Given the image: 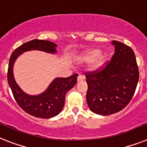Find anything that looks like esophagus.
<instances>
[{
    "instance_id": "obj_1",
    "label": "esophagus",
    "mask_w": 147,
    "mask_h": 147,
    "mask_svg": "<svg viewBox=\"0 0 147 147\" xmlns=\"http://www.w3.org/2000/svg\"><path fill=\"white\" fill-rule=\"evenodd\" d=\"M84 79H85L84 76H82V74H80L78 76V77H77V81H78V82H80V81H82Z\"/></svg>"
}]
</instances>
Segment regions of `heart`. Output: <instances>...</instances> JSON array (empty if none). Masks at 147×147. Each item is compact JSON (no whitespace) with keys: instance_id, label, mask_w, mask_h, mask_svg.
I'll return each instance as SVG.
<instances>
[{"instance_id":"1","label":"heart","mask_w":147,"mask_h":147,"mask_svg":"<svg viewBox=\"0 0 147 147\" xmlns=\"http://www.w3.org/2000/svg\"><path fill=\"white\" fill-rule=\"evenodd\" d=\"M99 53H100V51L98 49H94L86 51L84 54L82 55V59L86 61H89L94 59L90 66V69L92 71L98 70L104 63V57L102 55H99Z\"/></svg>"}]
</instances>
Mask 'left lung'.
Masks as SVG:
<instances>
[{"label":"left lung","mask_w":147,"mask_h":147,"mask_svg":"<svg viewBox=\"0 0 147 147\" xmlns=\"http://www.w3.org/2000/svg\"><path fill=\"white\" fill-rule=\"evenodd\" d=\"M115 53L104 67L86 72V101L94 113L113 114L124 109L132 99L139 80L136 57L131 47L113 40Z\"/></svg>","instance_id":"1"}]
</instances>
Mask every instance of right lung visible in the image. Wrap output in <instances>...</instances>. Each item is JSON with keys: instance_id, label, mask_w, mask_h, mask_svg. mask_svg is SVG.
I'll use <instances>...</instances> for the list:
<instances>
[{"instance_id": "1", "label": "right lung", "mask_w": 147, "mask_h": 147, "mask_svg": "<svg viewBox=\"0 0 147 147\" xmlns=\"http://www.w3.org/2000/svg\"><path fill=\"white\" fill-rule=\"evenodd\" d=\"M57 45L48 40H33L24 43L13 51L9 61L7 81L13 97L19 106L28 114L35 117L49 119L57 116L65 105V94L77 82V74L63 78L55 79L44 92L38 95H30L25 93L16 84L13 77V67L17 57L25 52L40 50L49 53H55Z\"/></svg>"}]
</instances>
